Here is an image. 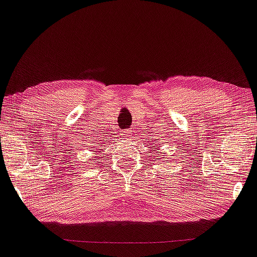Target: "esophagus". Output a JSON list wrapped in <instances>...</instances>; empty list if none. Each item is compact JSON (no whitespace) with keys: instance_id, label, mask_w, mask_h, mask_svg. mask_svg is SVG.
Instances as JSON below:
<instances>
[{"instance_id":"1","label":"esophagus","mask_w":257,"mask_h":257,"mask_svg":"<svg viewBox=\"0 0 257 257\" xmlns=\"http://www.w3.org/2000/svg\"><path fill=\"white\" fill-rule=\"evenodd\" d=\"M132 132H133L132 130H127V131H125V133H126V134H130V137H131V134H132Z\"/></svg>"}]
</instances>
